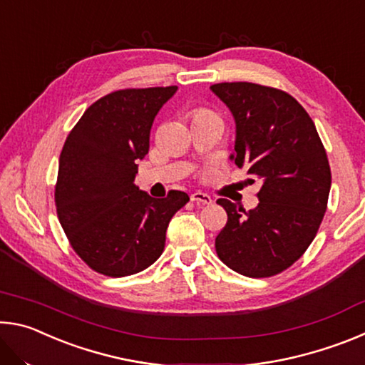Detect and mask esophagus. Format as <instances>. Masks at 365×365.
Instances as JSON below:
<instances>
[{
  "label": "esophagus",
  "mask_w": 365,
  "mask_h": 365,
  "mask_svg": "<svg viewBox=\"0 0 365 365\" xmlns=\"http://www.w3.org/2000/svg\"><path fill=\"white\" fill-rule=\"evenodd\" d=\"M191 201H195L196 205H200V206L212 205V197L206 193H201V191H196V193L191 195Z\"/></svg>",
  "instance_id": "1"
}]
</instances>
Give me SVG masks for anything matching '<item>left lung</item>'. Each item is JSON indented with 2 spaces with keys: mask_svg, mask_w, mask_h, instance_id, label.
<instances>
[{
  "mask_svg": "<svg viewBox=\"0 0 365 365\" xmlns=\"http://www.w3.org/2000/svg\"><path fill=\"white\" fill-rule=\"evenodd\" d=\"M211 90L235 119L230 159L262 183L250 211L217 200L228 219L215 251L242 275L280 274L304 255L327 211L331 174L325 148L304 108L285 91L250 82Z\"/></svg>",
  "mask_w": 365,
  "mask_h": 365,
  "instance_id": "8db88e82",
  "label": "left lung"
}]
</instances>
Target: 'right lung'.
<instances>
[{
    "mask_svg": "<svg viewBox=\"0 0 365 365\" xmlns=\"http://www.w3.org/2000/svg\"><path fill=\"white\" fill-rule=\"evenodd\" d=\"M177 86L128 88L85 110L59 156L54 200L73 251L108 277L137 274L163 255L165 230L190 201L183 191L153 197L135 185L159 109Z\"/></svg>",
    "mask_w": 365,
    "mask_h": 365,
    "instance_id": "right-lung-1",
    "label": "right lung"
}]
</instances>
